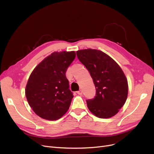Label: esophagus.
I'll return each instance as SVG.
<instances>
[{"instance_id": "obj_1", "label": "esophagus", "mask_w": 154, "mask_h": 154, "mask_svg": "<svg viewBox=\"0 0 154 154\" xmlns=\"http://www.w3.org/2000/svg\"><path fill=\"white\" fill-rule=\"evenodd\" d=\"M77 93L79 95H82V91L81 90H79V91L77 92Z\"/></svg>"}]
</instances>
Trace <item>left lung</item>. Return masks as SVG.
Here are the masks:
<instances>
[{
	"label": "left lung",
	"instance_id": "1",
	"mask_svg": "<svg viewBox=\"0 0 154 154\" xmlns=\"http://www.w3.org/2000/svg\"><path fill=\"white\" fill-rule=\"evenodd\" d=\"M78 59L89 72L96 96L86 100L89 111L99 118L115 116L128 96V81L119 65L105 53L95 49L78 50Z\"/></svg>",
	"mask_w": 154,
	"mask_h": 154
}]
</instances>
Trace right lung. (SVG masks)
Returning <instances> with one entry per match:
<instances>
[{
  "label": "right lung",
  "instance_id": "right-lung-1",
  "mask_svg": "<svg viewBox=\"0 0 154 154\" xmlns=\"http://www.w3.org/2000/svg\"><path fill=\"white\" fill-rule=\"evenodd\" d=\"M75 56L73 51H55L31 73L25 94L30 107L40 118L54 121L69 109L73 96L65 73Z\"/></svg>",
  "mask_w": 154,
  "mask_h": 154
}]
</instances>
